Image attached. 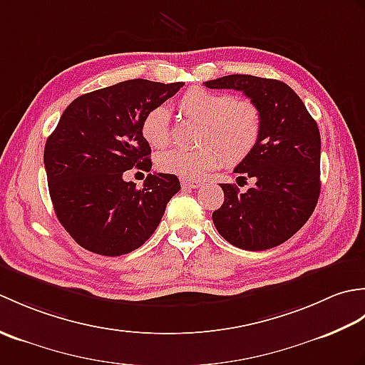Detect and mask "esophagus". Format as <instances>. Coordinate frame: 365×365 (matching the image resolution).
Segmentation results:
<instances>
[{
    "instance_id": "34e87169",
    "label": "esophagus",
    "mask_w": 365,
    "mask_h": 365,
    "mask_svg": "<svg viewBox=\"0 0 365 365\" xmlns=\"http://www.w3.org/2000/svg\"><path fill=\"white\" fill-rule=\"evenodd\" d=\"M180 183H182V187H183V188H192V190H196V188H200V187H202V182H199V180H191V178H182Z\"/></svg>"
}]
</instances>
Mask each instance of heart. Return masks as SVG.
Listing matches in <instances>:
<instances>
[{"mask_svg": "<svg viewBox=\"0 0 365 365\" xmlns=\"http://www.w3.org/2000/svg\"><path fill=\"white\" fill-rule=\"evenodd\" d=\"M178 111L188 119L202 123L197 149H169L161 152L157 165L163 173L183 178H200L208 170L229 161L235 165L245 160L257 145L262 118L259 108L250 100H235L230 94L205 88H190L178 98ZM145 143L161 149L169 141V113L155 106L141 122Z\"/></svg>", "mask_w": 365, "mask_h": 365, "instance_id": "b5f03b06", "label": "heart"}]
</instances>
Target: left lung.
<instances>
[{
    "mask_svg": "<svg viewBox=\"0 0 365 365\" xmlns=\"http://www.w3.org/2000/svg\"><path fill=\"white\" fill-rule=\"evenodd\" d=\"M204 84L242 91L262 118L257 145L234 170L238 178H252L255 185L240 192L237 185L220 183L224 202L213 212L216 230L246 251L287 242L311 218L320 196L322 139L317 122L282 81L227 75Z\"/></svg>",
    "mask_w": 365,
    "mask_h": 365,
    "instance_id": "1",
    "label": "left lung"
}]
</instances>
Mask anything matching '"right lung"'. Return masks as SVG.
Wrapping results in <instances>:
<instances>
[{"instance_id":"obj_1","label":"right lung","mask_w":365,"mask_h":365,"mask_svg":"<svg viewBox=\"0 0 365 365\" xmlns=\"http://www.w3.org/2000/svg\"><path fill=\"white\" fill-rule=\"evenodd\" d=\"M182 86L128 80L92 91L66 108L46 139L43 165L54 213L84 250L108 257L138 250L180 191L174 174H149L138 190L123 173L135 166L149 173L150 145L141 122Z\"/></svg>"}]
</instances>
